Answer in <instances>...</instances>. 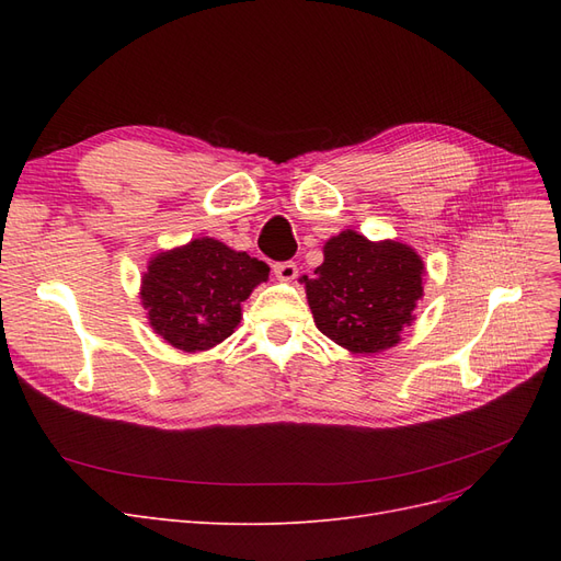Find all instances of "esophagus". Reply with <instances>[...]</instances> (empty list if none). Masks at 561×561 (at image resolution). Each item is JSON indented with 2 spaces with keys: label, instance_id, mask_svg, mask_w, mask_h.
Segmentation results:
<instances>
[{
  "label": "esophagus",
  "instance_id": "obj_1",
  "mask_svg": "<svg viewBox=\"0 0 561 561\" xmlns=\"http://www.w3.org/2000/svg\"><path fill=\"white\" fill-rule=\"evenodd\" d=\"M274 274L278 280L290 283L297 278V264L295 262H276L274 264Z\"/></svg>",
  "mask_w": 561,
  "mask_h": 561
}]
</instances>
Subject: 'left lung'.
I'll return each instance as SVG.
<instances>
[{"label":"left lung","instance_id":"left-lung-1","mask_svg":"<svg viewBox=\"0 0 561 561\" xmlns=\"http://www.w3.org/2000/svg\"><path fill=\"white\" fill-rule=\"evenodd\" d=\"M322 257L313 278H299L316 328L351 353L393 348L423 297L426 266L419 252L346 229L322 245Z\"/></svg>","mask_w":561,"mask_h":561}]
</instances>
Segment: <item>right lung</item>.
Instances as JSON below:
<instances>
[{"instance_id": "1", "label": "right lung", "mask_w": 561, "mask_h": 561, "mask_svg": "<svg viewBox=\"0 0 561 561\" xmlns=\"http://www.w3.org/2000/svg\"><path fill=\"white\" fill-rule=\"evenodd\" d=\"M266 280L264 262L203 236L149 260L140 301L161 339L178 351L201 353L233 334L241 304Z\"/></svg>"}]
</instances>
